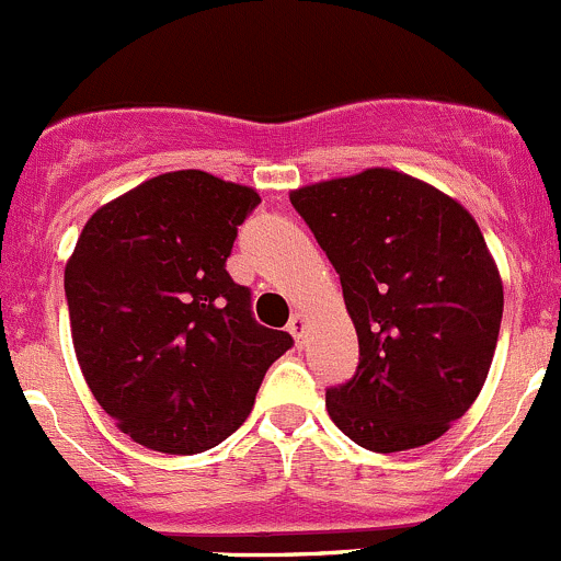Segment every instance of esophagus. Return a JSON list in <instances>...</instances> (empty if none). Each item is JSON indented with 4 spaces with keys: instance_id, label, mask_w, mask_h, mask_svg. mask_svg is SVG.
<instances>
[{
    "instance_id": "1",
    "label": "esophagus",
    "mask_w": 561,
    "mask_h": 561,
    "mask_svg": "<svg viewBox=\"0 0 561 561\" xmlns=\"http://www.w3.org/2000/svg\"><path fill=\"white\" fill-rule=\"evenodd\" d=\"M304 328H307V317H304L301 312L293 314L290 322H287V331L293 333V339H296L298 344H301V339H304Z\"/></svg>"
}]
</instances>
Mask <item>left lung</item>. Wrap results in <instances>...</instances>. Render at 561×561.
I'll list each match as a JSON object with an SVG mask.
<instances>
[{
	"label": "left lung",
	"mask_w": 561,
	"mask_h": 561,
	"mask_svg": "<svg viewBox=\"0 0 561 561\" xmlns=\"http://www.w3.org/2000/svg\"><path fill=\"white\" fill-rule=\"evenodd\" d=\"M342 282L358 333L331 421L375 454L434 443L472 407L502 322V279L472 214L412 175L369 168L290 192Z\"/></svg>",
	"instance_id": "1"
}]
</instances>
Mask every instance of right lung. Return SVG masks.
I'll return each mask as SVG.
<instances>
[{
    "instance_id": "right-lung-1",
    "label": "right lung",
    "mask_w": 561,
    "mask_h": 561,
    "mask_svg": "<svg viewBox=\"0 0 561 561\" xmlns=\"http://www.w3.org/2000/svg\"><path fill=\"white\" fill-rule=\"evenodd\" d=\"M260 195L203 171L154 175L83 225L65 268L87 386L127 437L190 456L247 421L293 336L254 322L230 279L239 225Z\"/></svg>"
}]
</instances>
